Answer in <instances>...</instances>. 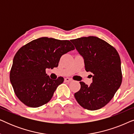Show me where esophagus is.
<instances>
[{
    "label": "esophagus",
    "mask_w": 134,
    "mask_h": 134,
    "mask_svg": "<svg viewBox=\"0 0 134 134\" xmlns=\"http://www.w3.org/2000/svg\"><path fill=\"white\" fill-rule=\"evenodd\" d=\"M72 79H71V78H68V77H66V78H65V82H71V81H72Z\"/></svg>",
    "instance_id": "34e87169"
}]
</instances>
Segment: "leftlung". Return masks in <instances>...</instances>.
Returning <instances> with one entry per match:
<instances>
[{
    "instance_id": "8db88e82",
    "label": "left lung",
    "mask_w": 134,
    "mask_h": 134,
    "mask_svg": "<svg viewBox=\"0 0 134 134\" xmlns=\"http://www.w3.org/2000/svg\"><path fill=\"white\" fill-rule=\"evenodd\" d=\"M71 41L83 57L85 70L93 73L90 86L80 82V90L74 94L84 109L96 110L110 101L122 82L121 60L112 46L96 36L82 37Z\"/></svg>"
}]
</instances>
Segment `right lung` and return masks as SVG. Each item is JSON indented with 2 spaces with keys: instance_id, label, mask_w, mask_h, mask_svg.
<instances>
[{
  "instance_id": "1",
  "label": "right lung",
  "mask_w": 134,
  "mask_h": 134,
  "mask_svg": "<svg viewBox=\"0 0 134 134\" xmlns=\"http://www.w3.org/2000/svg\"><path fill=\"white\" fill-rule=\"evenodd\" d=\"M74 49L69 40L47 37L34 40L21 47L14 57L10 74L18 99L30 107L47 103L64 79H51L46 69L57 67L61 57Z\"/></svg>"
}]
</instances>
